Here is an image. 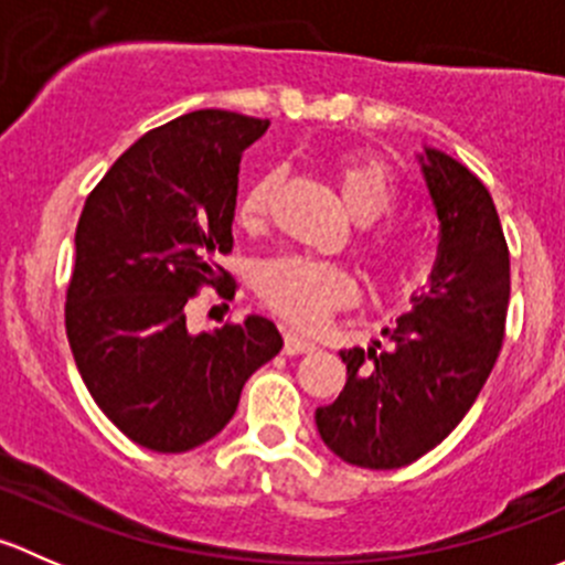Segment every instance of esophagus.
<instances>
[{"instance_id": "1", "label": "esophagus", "mask_w": 565, "mask_h": 565, "mask_svg": "<svg viewBox=\"0 0 565 565\" xmlns=\"http://www.w3.org/2000/svg\"><path fill=\"white\" fill-rule=\"evenodd\" d=\"M317 344L311 339H303L298 333H284V355H306V352H315Z\"/></svg>"}]
</instances>
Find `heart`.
I'll use <instances>...</instances> for the list:
<instances>
[{
    "label": "heart",
    "instance_id": "1",
    "mask_svg": "<svg viewBox=\"0 0 565 565\" xmlns=\"http://www.w3.org/2000/svg\"><path fill=\"white\" fill-rule=\"evenodd\" d=\"M335 182L347 210L363 224H372L391 210L396 199V180L383 161L369 156H350L335 163ZM278 174L265 172L241 193L237 202V224L246 230H259L270 213V199L276 193ZM363 254L377 270L391 273L407 265V246L388 232L366 235L361 241ZM254 287L262 303L281 315L287 322L311 328L319 324L330 311L352 303L355 281L350 273L333 262L315 256L281 254L259 262L254 273Z\"/></svg>",
    "mask_w": 565,
    "mask_h": 565
}]
</instances>
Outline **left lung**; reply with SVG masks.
<instances>
[{
  "instance_id": "left-lung-1",
  "label": "left lung",
  "mask_w": 565,
  "mask_h": 565,
  "mask_svg": "<svg viewBox=\"0 0 565 565\" xmlns=\"http://www.w3.org/2000/svg\"><path fill=\"white\" fill-rule=\"evenodd\" d=\"M418 163L440 221L429 287L383 330L388 350L339 352L347 385L315 415L324 446L366 470H396L440 446L481 393L505 335L509 246L487 185L435 147Z\"/></svg>"
}]
</instances>
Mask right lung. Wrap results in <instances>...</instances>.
I'll return each mask as SVG.
<instances>
[{
    "label": "right lung",
    "instance_id": "right-lung-1",
    "mask_svg": "<svg viewBox=\"0 0 565 565\" xmlns=\"http://www.w3.org/2000/svg\"><path fill=\"white\" fill-rule=\"evenodd\" d=\"M267 125L221 108L182 114L130 145L84 202L67 341L95 404L150 451L213 440L246 380L284 347L256 315L202 333L185 322L196 289L221 281L243 150ZM221 292L232 298L235 281Z\"/></svg>",
    "mask_w": 565,
    "mask_h": 565
}]
</instances>
